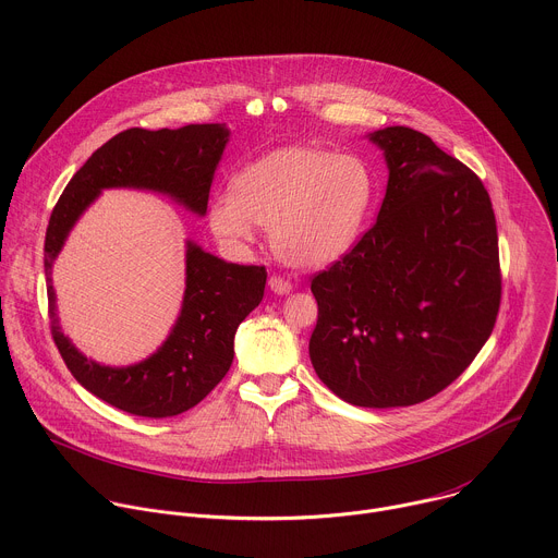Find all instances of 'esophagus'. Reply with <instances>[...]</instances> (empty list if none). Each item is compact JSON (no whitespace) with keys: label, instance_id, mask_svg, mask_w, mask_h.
Returning <instances> with one entry per match:
<instances>
[{"label":"esophagus","instance_id":"34e87169","mask_svg":"<svg viewBox=\"0 0 558 558\" xmlns=\"http://www.w3.org/2000/svg\"><path fill=\"white\" fill-rule=\"evenodd\" d=\"M269 287H271V291H274V293H278V295H284V293H289V291H291V282H289L287 278L278 276V274L269 276Z\"/></svg>","mask_w":558,"mask_h":558}]
</instances>
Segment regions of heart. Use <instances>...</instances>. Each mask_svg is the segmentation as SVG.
Segmentation results:
<instances>
[{"label": "heart", "instance_id": "obj_1", "mask_svg": "<svg viewBox=\"0 0 558 558\" xmlns=\"http://www.w3.org/2000/svg\"><path fill=\"white\" fill-rule=\"evenodd\" d=\"M375 177L357 154L291 145L245 166L229 196L209 205V227L227 243L271 229V247L291 267H327L347 256L368 220Z\"/></svg>", "mask_w": 558, "mask_h": 558}]
</instances>
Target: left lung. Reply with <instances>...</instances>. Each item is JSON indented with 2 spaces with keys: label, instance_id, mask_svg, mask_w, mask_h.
<instances>
[{
  "label": "left lung",
  "instance_id": "8db88e82",
  "mask_svg": "<svg viewBox=\"0 0 558 558\" xmlns=\"http://www.w3.org/2000/svg\"><path fill=\"white\" fill-rule=\"evenodd\" d=\"M388 163L377 220L311 278V364L353 407L392 409L450 386L490 338L501 304L488 190L413 128L371 134Z\"/></svg>",
  "mask_w": 558,
  "mask_h": 558
}]
</instances>
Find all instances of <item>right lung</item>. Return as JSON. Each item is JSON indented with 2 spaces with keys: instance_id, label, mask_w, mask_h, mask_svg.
Returning a JSON list of instances; mask_svg holds the SVG:
<instances>
[{
  "instance_id": "obj_1",
  "label": "right lung",
  "mask_w": 558,
  "mask_h": 558,
  "mask_svg": "<svg viewBox=\"0 0 558 558\" xmlns=\"http://www.w3.org/2000/svg\"><path fill=\"white\" fill-rule=\"evenodd\" d=\"M229 141L222 123L179 130L130 128L104 143L59 196L46 229L44 267L52 340L74 379L110 407L138 417H172L194 409L227 375L238 325L260 304L265 265L225 263L187 247V289L179 320L151 357L128 368L101 366L78 353L61 333L50 271L74 220L104 187H145L207 211L214 170Z\"/></svg>"
}]
</instances>
